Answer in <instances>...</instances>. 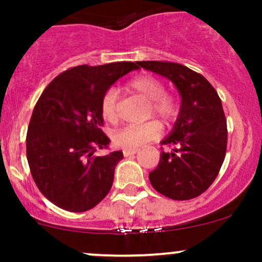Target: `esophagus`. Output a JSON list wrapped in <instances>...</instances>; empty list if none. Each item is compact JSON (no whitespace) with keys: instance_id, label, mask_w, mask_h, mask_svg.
<instances>
[{"instance_id":"obj_1","label":"esophagus","mask_w":262,"mask_h":262,"mask_svg":"<svg viewBox=\"0 0 262 262\" xmlns=\"http://www.w3.org/2000/svg\"><path fill=\"white\" fill-rule=\"evenodd\" d=\"M137 152H138V149H128V148H124L123 149V153L125 157H128V156H132V155H136Z\"/></svg>"}]
</instances>
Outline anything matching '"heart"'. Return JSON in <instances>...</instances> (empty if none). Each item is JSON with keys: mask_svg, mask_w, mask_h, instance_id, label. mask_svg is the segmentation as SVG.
<instances>
[{"mask_svg": "<svg viewBox=\"0 0 262 262\" xmlns=\"http://www.w3.org/2000/svg\"><path fill=\"white\" fill-rule=\"evenodd\" d=\"M133 91L149 101V115L157 116L163 123H170L179 114L178 100L173 95L165 91V84L160 78L150 75H139L129 82ZM118 91L109 89L101 99V115L109 123L118 120ZM161 134L157 121L150 120L142 124H128L114 133V142L119 147L137 149Z\"/></svg>", "mask_w": 262, "mask_h": 262, "instance_id": "obj_1", "label": "heart"}]
</instances>
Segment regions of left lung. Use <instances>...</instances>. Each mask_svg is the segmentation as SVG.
Listing matches in <instances>:
<instances>
[{
  "mask_svg": "<svg viewBox=\"0 0 262 262\" xmlns=\"http://www.w3.org/2000/svg\"><path fill=\"white\" fill-rule=\"evenodd\" d=\"M139 67L175 83L181 109L173 130L162 144L158 166L149 181L160 194L173 200H190L213 184L227 150V120L215 89L200 73L166 60L137 62Z\"/></svg>",
  "mask_w": 262,
  "mask_h": 262,
  "instance_id": "8db88e82",
  "label": "left lung"
}]
</instances>
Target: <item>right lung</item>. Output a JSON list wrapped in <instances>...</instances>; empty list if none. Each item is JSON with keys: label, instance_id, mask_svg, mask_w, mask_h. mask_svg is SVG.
<instances>
[{"label": "right lung", "instance_id": "obj_1", "mask_svg": "<svg viewBox=\"0 0 262 262\" xmlns=\"http://www.w3.org/2000/svg\"><path fill=\"white\" fill-rule=\"evenodd\" d=\"M138 63L82 64L58 75L33 110L26 157L41 194L68 212H86L112 189L121 150L97 156L110 139L101 130V99L114 82Z\"/></svg>", "mask_w": 262, "mask_h": 262}]
</instances>
